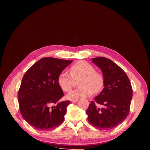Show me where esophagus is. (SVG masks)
<instances>
[{"label": "esophagus", "instance_id": "1", "mask_svg": "<svg viewBox=\"0 0 150 150\" xmlns=\"http://www.w3.org/2000/svg\"><path fill=\"white\" fill-rule=\"evenodd\" d=\"M78 101V99H75V100H71V101L72 102V103H76V102H77Z\"/></svg>", "mask_w": 150, "mask_h": 150}]
</instances>
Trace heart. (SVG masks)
Returning a JSON list of instances; mask_svg holds the SVG:
<instances>
[{
  "label": "heart",
  "instance_id": "1",
  "mask_svg": "<svg viewBox=\"0 0 150 150\" xmlns=\"http://www.w3.org/2000/svg\"><path fill=\"white\" fill-rule=\"evenodd\" d=\"M70 74L62 71L59 75L57 81L60 87L65 92L71 91L78 81L79 88L67 94L69 99H75L91 96L94 92H100L104 86L103 75L94 71V67L86 61L79 60L71 67Z\"/></svg>",
  "mask_w": 150,
  "mask_h": 150
}]
</instances>
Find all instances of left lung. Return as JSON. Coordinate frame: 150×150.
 Returning <instances> with one entry per match:
<instances>
[{"label":"left lung","mask_w":150,"mask_h":150,"mask_svg":"<svg viewBox=\"0 0 150 150\" xmlns=\"http://www.w3.org/2000/svg\"><path fill=\"white\" fill-rule=\"evenodd\" d=\"M92 62L102 71L104 88L91 101L86 112L87 119L98 129L109 130L122 123L129 114L132 88L126 73L112 60L98 57ZM96 102L103 106L97 107Z\"/></svg>","instance_id":"left-lung-1"}]
</instances>
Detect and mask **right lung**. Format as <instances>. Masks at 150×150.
Here are the masks:
<instances>
[{"mask_svg":"<svg viewBox=\"0 0 150 150\" xmlns=\"http://www.w3.org/2000/svg\"><path fill=\"white\" fill-rule=\"evenodd\" d=\"M72 62L44 57L24 75L18 94L19 110L24 120L37 130H52L64 120L71 102L59 101L63 92L57 79Z\"/></svg>","mask_w":150,"mask_h":150,"instance_id":"obj_1","label":"right lung"}]
</instances>
